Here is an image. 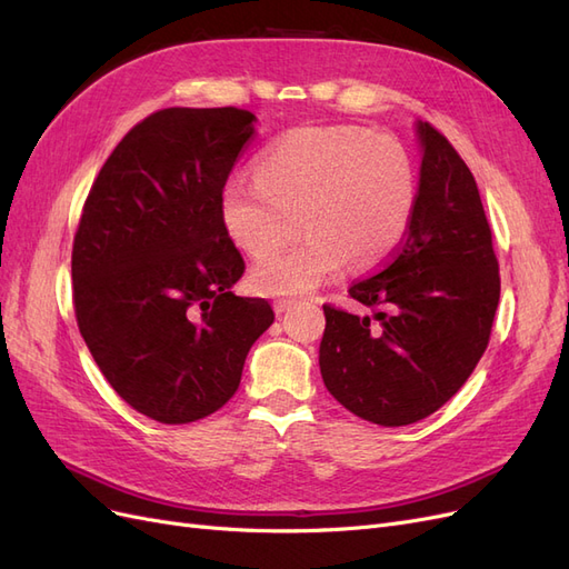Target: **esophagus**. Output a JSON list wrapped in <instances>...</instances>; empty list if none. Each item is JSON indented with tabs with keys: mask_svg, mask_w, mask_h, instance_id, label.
Returning a JSON list of instances; mask_svg holds the SVG:
<instances>
[{
	"mask_svg": "<svg viewBox=\"0 0 569 569\" xmlns=\"http://www.w3.org/2000/svg\"><path fill=\"white\" fill-rule=\"evenodd\" d=\"M295 303H297L295 299H274L272 308H274V313H284V311H289V308L295 306Z\"/></svg>",
	"mask_w": 569,
	"mask_h": 569,
	"instance_id": "esophagus-1",
	"label": "esophagus"
}]
</instances>
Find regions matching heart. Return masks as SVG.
<instances>
[{
    "label": "heart",
    "mask_w": 569,
    "mask_h": 569,
    "mask_svg": "<svg viewBox=\"0 0 569 569\" xmlns=\"http://www.w3.org/2000/svg\"><path fill=\"white\" fill-rule=\"evenodd\" d=\"M258 178L222 184L220 218L251 258L279 248L299 217L307 237L258 263L256 291L297 297L351 261L370 268L403 242L418 203L408 149L391 134L356 126H303L278 137L258 159Z\"/></svg>",
    "instance_id": "obj_1"
}]
</instances>
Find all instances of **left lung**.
<instances>
[{
	"instance_id": "8db88e82",
	"label": "left lung",
	"mask_w": 569,
	"mask_h": 569,
	"mask_svg": "<svg viewBox=\"0 0 569 569\" xmlns=\"http://www.w3.org/2000/svg\"><path fill=\"white\" fill-rule=\"evenodd\" d=\"M418 203L391 261L349 295L375 316L322 306V382L353 416L403 427L432 416L487 351L501 297L491 228L470 168L446 137L416 123Z\"/></svg>"
}]
</instances>
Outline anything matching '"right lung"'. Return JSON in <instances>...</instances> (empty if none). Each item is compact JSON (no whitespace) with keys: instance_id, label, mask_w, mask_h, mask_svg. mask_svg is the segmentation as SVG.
I'll return each instance as SVG.
<instances>
[{"instance_id":"obj_1","label":"right lung","mask_w":569,"mask_h":569,"mask_svg":"<svg viewBox=\"0 0 569 569\" xmlns=\"http://www.w3.org/2000/svg\"><path fill=\"white\" fill-rule=\"evenodd\" d=\"M253 120L234 107L151 113L101 166L80 216V335L120 399L163 425L226 406L274 320L266 299L230 291L244 258L220 218Z\"/></svg>"}]
</instances>
